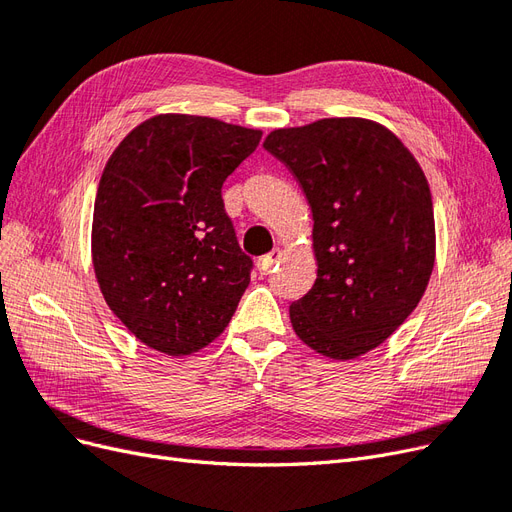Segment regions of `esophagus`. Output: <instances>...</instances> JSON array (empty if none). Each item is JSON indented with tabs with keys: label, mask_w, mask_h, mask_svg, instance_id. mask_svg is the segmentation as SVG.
<instances>
[{
	"label": "esophagus",
	"mask_w": 512,
	"mask_h": 512,
	"mask_svg": "<svg viewBox=\"0 0 512 512\" xmlns=\"http://www.w3.org/2000/svg\"><path fill=\"white\" fill-rule=\"evenodd\" d=\"M280 256H282V252L275 247L273 252H269L267 256H262V258L258 260V271H260V273H269V271L277 265V260H280Z\"/></svg>",
	"instance_id": "esophagus-1"
}]
</instances>
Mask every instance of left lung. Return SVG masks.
<instances>
[{
	"label": "left lung",
	"mask_w": 512,
	"mask_h": 512,
	"mask_svg": "<svg viewBox=\"0 0 512 512\" xmlns=\"http://www.w3.org/2000/svg\"><path fill=\"white\" fill-rule=\"evenodd\" d=\"M265 149L297 177L314 215L316 282L290 305L316 352L356 359L414 312L436 260L421 166L380 123L333 117L275 130Z\"/></svg>",
	"instance_id": "left-lung-1"
}]
</instances>
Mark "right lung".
<instances>
[{"instance_id":"obj_1","label":"right lung","mask_w":512,"mask_h":512,"mask_svg":"<svg viewBox=\"0 0 512 512\" xmlns=\"http://www.w3.org/2000/svg\"><path fill=\"white\" fill-rule=\"evenodd\" d=\"M260 136L211 117L158 115L106 162L94 269L108 307L149 348L192 354L235 314L254 260L237 241L222 185Z\"/></svg>"}]
</instances>
